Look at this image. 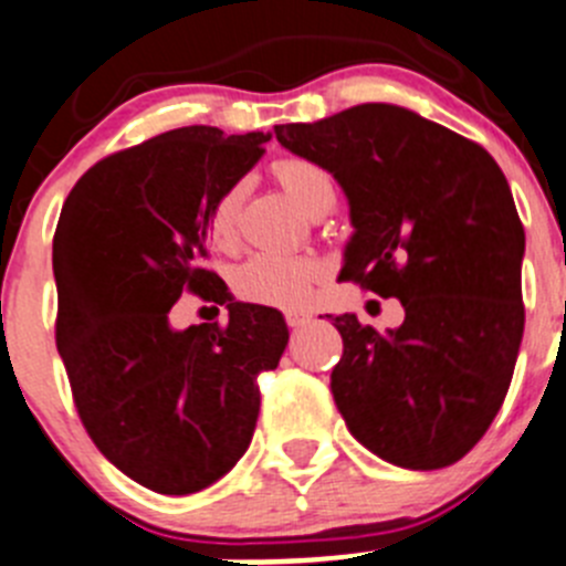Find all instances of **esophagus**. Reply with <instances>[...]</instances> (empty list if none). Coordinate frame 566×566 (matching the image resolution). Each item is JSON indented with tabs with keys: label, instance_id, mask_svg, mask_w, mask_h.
Wrapping results in <instances>:
<instances>
[{
	"label": "esophagus",
	"instance_id": "34e87169",
	"mask_svg": "<svg viewBox=\"0 0 566 566\" xmlns=\"http://www.w3.org/2000/svg\"><path fill=\"white\" fill-rule=\"evenodd\" d=\"M308 323V314H297V311H286V325L289 328H300Z\"/></svg>",
	"mask_w": 566,
	"mask_h": 566
}]
</instances>
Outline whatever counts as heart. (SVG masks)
<instances>
[{
    "label": "heart",
    "mask_w": 566,
    "mask_h": 566,
    "mask_svg": "<svg viewBox=\"0 0 566 566\" xmlns=\"http://www.w3.org/2000/svg\"><path fill=\"white\" fill-rule=\"evenodd\" d=\"M274 179L280 188L292 196L294 205L303 212H314L334 207L336 190L334 179L323 165L303 157H283L272 165ZM238 210H241V185L227 188L212 201L207 212V238L216 249H230L238 235ZM325 274V263L311 255H272L258 252L232 269L230 286L238 300L269 308H303Z\"/></svg>",
    "instance_id": "heart-1"
}]
</instances>
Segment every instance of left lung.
<instances>
[{"label":"left lung","instance_id":"obj_1","mask_svg":"<svg viewBox=\"0 0 566 566\" xmlns=\"http://www.w3.org/2000/svg\"><path fill=\"white\" fill-rule=\"evenodd\" d=\"M274 137L350 201L339 277L403 305L387 336L356 314L334 319L331 392L347 429L401 469L458 463L500 412L525 331V230L505 174L483 145L390 103Z\"/></svg>","mask_w":566,"mask_h":566}]
</instances>
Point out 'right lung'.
Segmentation results:
<instances>
[{
  "label": "right lung",
  "mask_w": 566,
  "mask_h": 566,
  "mask_svg": "<svg viewBox=\"0 0 566 566\" xmlns=\"http://www.w3.org/2000/svg\"><path fill=\"white\" fill-rule=\"evenodd\" d=\"M263 143V132L188 126L108 154L55 227V345L77 418L108 463L157 494H196L241 460L258 376L286 350L277 311L235 303L207 269V212ZM185 291L227 302L228 325L170 329Z\"/></svg>",
  "instance_id": "1"
}]
</instances>
